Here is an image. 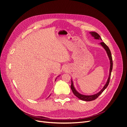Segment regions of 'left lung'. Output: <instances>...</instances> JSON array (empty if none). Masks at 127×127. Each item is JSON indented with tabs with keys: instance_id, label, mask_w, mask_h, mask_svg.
Listing matches in <instances>:
<instances>
[{
	"instance_id": "obj_1",
	"label": "left lung",
	"mask_w": 127,
	"mask_h": 127,
	"mask_svg": "<svg viewBox=\"0 0 127 127\" xmlns=\"http://www.w3.org/2000/svg\"><path fill=\"white\" fill-rule=\"evenodd\" d=\"M90 33L91 34L92 36L94 37L95 39H98V40H102V39H101L100 36L97 33H96V32H90ZM100 44L102 45L104 49L106 50V51L107 53V55L108 56V57L109 58L110 60V72H109V77L108 79V80L107 81V83H106L105 85L104 86L103 88L99 92H98L97 94L94 95H83L80 94V93H79L77 90H75V89L74 87L73 84V82L71 80V89L72 90V92L73 93V94L77 96V97H78L79 99L84 100V101H91V100H94L96 98H97L98 96L102 94V93L105 90V89L107 87V86L109 85V83L110 82V77H111V71L112 70V68H113V61H112V55H111V53L110 52V50L109 49V47H108V46L104 43L103 42H102L100 43Z\"/></svg>"
}]
</instances>
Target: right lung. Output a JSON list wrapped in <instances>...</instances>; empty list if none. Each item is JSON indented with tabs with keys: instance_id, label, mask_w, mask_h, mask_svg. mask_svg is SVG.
Instances as JSON below:
<instances>
[{
	"instance_id": "obj_1",
	"label": "right lung",
	"mask_w": 127,
	"mask_h": 127,
	"mask_svg": "<svg viewBox=\"0 0 127 127\" xmlns=\"http://www.w3.org/2000/svg\"><path fill=\"white\" fill-rule=\"evenodd\" d=\"M55 81H56V80H55Z\"/></svg>"
}]
</instances>
